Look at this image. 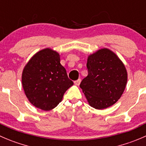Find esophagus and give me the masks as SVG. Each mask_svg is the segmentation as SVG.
Here are the masks:
<instances>
[{"label":"esophagus","mask_w":146,"mask_h":146,"mask_svg":"<svg viewBox=\"0 0 146 146\" xmlns=\"http://www.w3.org/2000/svg\"><path fill=\"white\" fill-rule=\"evenodd\" d=\"M80 81H81V80H80V78L78 79V80H75V81H74L75 85H76V86H79V85H80Z\"/></svg>","instance_id":"obj_1"}]
</instances>
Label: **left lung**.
Listing matches in <instances>:
<instances>
[{
    "instance_id": "8db88e82",
    "label": "left lung",
    "mask_w": 146,
    "mask_h": 146,
    "mask_svg": "<svg viewBox=\"0 0 146 146\" xmlns=\"http://www.w3.org/2000/svg\"><path fill=\"white\" fill-rule=\"evenodd\" d=\"M88 76L80 84L90 106L104 109L118 101L125 90L127 71L111 50L103 48L89 56Z\"/></svg>"
}]
</instances>
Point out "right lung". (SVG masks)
I'll use <instances>...</instances> for the list:
<instances>
[{
    "instance_id": "1",
    "label": "right lung",
    "mask_w": 146,
    "mask_h": 146,
    "mask_svg": "<svg viewBox=\"0 0 146 146\" xmlns=\"http://www.w3.org/2000/svg\"><path fill=\"white\" fill-rule=\"evenodd\" d=\"M22 84L28 100L48 111L59 104L73 82L60 64L58 53L46 48L34 55L25 66Z\"/></svg>"
}]
</instances>
